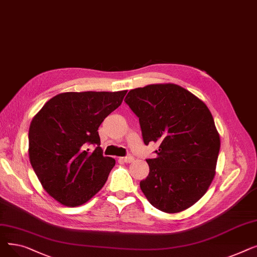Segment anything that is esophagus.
Returning a JSON list of instances; mask_svg holds the SVG:
<instances>
[{"label": "esophagus", "mask_w": 257, "mask_h": 257, "mask_svg": "<svg viewBox=\"0 0 257 257\" xmlns=\"http://www.w3.org/2000/svg\"><path fill=\"white\" fill-rule=\"evenodd\" d=\"M119 160L123 161V163H127V164H130V163H133L134 160V157L133 156H126V157H120Z\"/></svg>", "instance_id": "esophagus-1"}]
</instances>
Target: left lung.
Returning a JSON list of instances; mask_svg holds the SVG:
<instances>
[{"label": "left lung", "instance_id": "1", "mask_svg": "<svg viewBox=\"0 0 257 257\" xmlns=\"http://www.w3.org/2000/svg\"><path fill=\"white\" fill-rule=\"evenodd\" d=\"M125 102L140 118L144 143H159L147 159L149 175L140 183L157 209L176 213L205 195L214 175L221 141L206 104L174 83L131 89Z\"/></svg>", "mask_w": 257, "mask_h": 257}]
</instances>
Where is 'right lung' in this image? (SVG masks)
Here are the masks:
<instances>
[{"instance_id":"right-lung-1","label":"right lung","mask_w":257,"mask_h":257,"mask_svg":"<svg viewBox=\"0 0 257 257\" xmlns=\"http://www.w3.org/2000/svg\"><path fill=\"white\" fill-rule=\"evenodd\" d=\"M126 93L62 92L32 118L30 163L44 190L60 204L82 205L104 186L115 160L103 156L98 129ZM89 144L97 146L92 153L88 152Z\"/></svg>"}]
</instances>
